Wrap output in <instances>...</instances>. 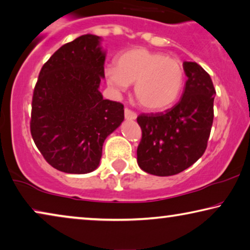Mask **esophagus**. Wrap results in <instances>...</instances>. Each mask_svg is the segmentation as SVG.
Listing matches in <instances>:
<instances>
[{"instance_id":"esophagus-1","label":"esophagus","mask_w":250,"mask_h":250,"mask_svg":"<svg viewBox=\"0 0 250 250\" xmlns=\"http://www.w3.org/2000/svg\"><path fill=\"white\" fill-rule=\"evenodd\" d=\"M125 117L126 120H136L137 113L130 110V108H125Z\"/></svg>"}]
</instances>
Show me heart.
Here are the masks:
<instances>
[{"label": "heart", "mask_w": 250, "mask_h": 250, "mask_svg": "<svg viewBox=\"0 0 250 250\" xmlns=\"http://www.w3.org/2000/svg\"><path fill=\"white\" fill-rule=\"evenodd\" d=\"M104 75L107 85L115 91H124L129 83H135L136 100L150 111L173 104L185 80L180 61L144 47L125 51L117 59V65L105 68Z\"/></svg>", "instance_id": "b5f03b06"}]
</instances>
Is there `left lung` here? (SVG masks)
Returning <instances> with one entry per match:
<instances>
[{
  "instance_id": "8db88e82",
  "label": "left lung",
  "mask_w": 250,
  "mask_h": 250,
  "mask_svg": "<svg viewBox=\"0 0 250 250\" xmlns=\"http://www.w3.org/2000/svg\"><path fill=\"white\" fill-rule=\"evenodd\" d=\"M184 70L188 79L178 104L137 118L142 128L137 163L149 174L180 173L202 157L207 147L216 91L208 73L196 62H184Z\"/></svg>"
}]
</instances>
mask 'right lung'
<instances>
[{"label": "right lung", "instance_id": "right-lung-1", "mask_svg": "<svg viewBox=\"0 0 250 250\" xmlns=\"http://www.w3.org/2000/svg\"><path fill=\"white\" fill-rule=\"evenodd\" d=\"M101 37L66 43L42 68L31 102L30 132L50 165L72 174L97 168L106 137L125 120L124 105L104 100Z\"/></svg>", "mask_w": 250, "mask_h": 250}]
</instances>
